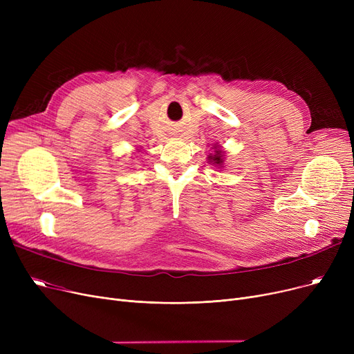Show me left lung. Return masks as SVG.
Wrapping results in <instances>:
<instances>
[{"label": "left lung", "instance_id": "obj_1", "mask_svg": "<svg viewBox=\"0 0 354 354\" xmlns=\"http://www.w3.org/2000/svg\"><path fill=\"white\" fill-rule=\"evenodd\" d=\"M208 158H209V162H214L216 165H222V151H219V149H216L215 155H211Z\"/></svg>", "mask_w": 354, "mask_h": 354}]
</instances>
